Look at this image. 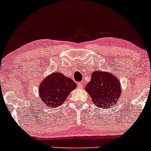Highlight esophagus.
<instances>
[{"mask_svg": "<svg viewBox=\"0 0 151 151\" xmlns=\"http://www.w3.org/2000/svg\"><path fill=\"white\" fill-rule=\"evenodd\" d=\"M83 85H84V81H81V82H79L77 84L78 88H79V89H81V88H82Z\"/></svg>", "mask_w": 151, "mask_h": 151, "instance_id": "34e87169", "label": "esophagus"}]
</instances>
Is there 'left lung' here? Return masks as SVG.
Instances as JSON below:
<instances>
[{
  "mask_svg": "<svg viewBox=\"0 0 151 151\" xmlns=\"http://www.w3.org/2000/svg\"><path fill=\"white\" fill-rule=\"evenodd\" d=\"M85 90L91 97L93 103L102 109L115 105L121 94L120 81L110 72L95 71Z\"/></svg>",
  "mask_w": 151,
  "mask_h": 151,
  "instance_id": "1",
  "label": "left lung"
}]
</instances>
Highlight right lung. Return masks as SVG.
Returning <instances> with one entry per match:
<instances>
[{"mask_svg": "<svg viewBox=\"0 0 151 151\" xmlns=\"http://www.w3.org/2000/svg\"><path fill=\"white\" fill-rule=\"evenodd\" d=\"M76 87L77 84L70 78L65 77L62 73L54 72L40 83V97L44 102L45 106L55 108L61 106Z\"/></svg>", "mask_w": 151, "mask_h": 151, "instance_id": "obj_1", "label": "right lung"}]
</instances>
